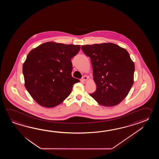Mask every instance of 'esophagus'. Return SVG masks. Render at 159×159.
<instances>
[{
    "label": "esophagus",
    "instance_id": "obj_1",
    "mask_svg": "<svg viewBox=\"0 0 159 159\" xmlns=\"http://www.w3.org/2000/svg\"><path fill=\"white\" fill-rule=\"evenodd\" d=\"M88 76H86V75H84V76H83V77H82V78L81 79V80L82 81H86L88 80Z\"/></svg>",
    "mask_w": 159,
    "mask_h": 159
}]
</instances>
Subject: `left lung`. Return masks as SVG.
I'll return each mask as SVG.
<instances>
[{"mask_svg":"<svg viewBox=\"0 0 159 159\" xmlns=\"http://www.w3.org/2000/svg\"><path fill=\"white\" fill-rule=\"evenodd\" d=\"M81 49L90 58L97 86L90 95L102 106L118 105L134 84L135 65L129 52L113 43L85 45Z\"/></svg>","mask_w":159,"mask_h":159,"instance_id":"8db88e82","label":"left lung"}]
</instances>
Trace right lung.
Returning <instances> with one entry per match:
<instances>
[{"label": "right lung", "mask_w": 159, "mask_h": 159, "mask_svg": "<svg viewBox=\"0 0 159 159\" xmlns=\"http://www.w3.org/2000/svg\"><path fill=\"white\" fill-rule=\"evenodd\" d=\"M80 45L47 42L30 51L23 66L25 87L39 105L53 107L71 93L79 82L71 75V59Z\"/></svg>", "instance_id": "add662e5"}]
</instances>
